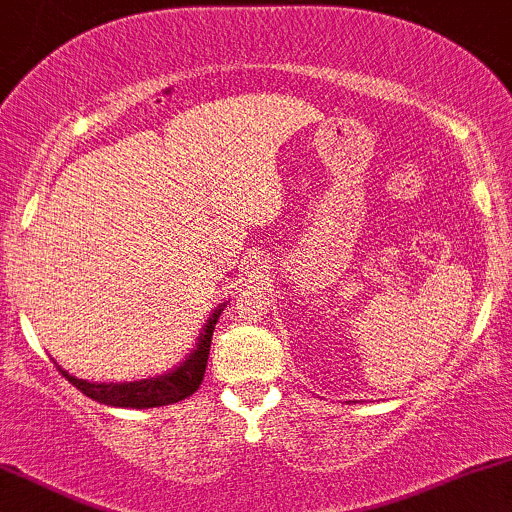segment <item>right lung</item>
Wrapping results in <instances>:
<instances>
[{"instance_id": "right-lung-1", "label": "right lung", "mask_w": 512, "mask_h": 512, "mask_svg": "<svg viewBox=\"0 0 512 512\" xmlns=\"http://www.w3.org/2000/svg\"><path fill=\"white\" fill-rule=\"evenodd\" d=\"M219 315L221 310H216V313L209 317L195 354L187 358L178 370H173V373L168 375H161V378L139 380V383L96 385V383H86V380H76L74 375L67 373V370H60V373L76 387V390H81L86 397L96 399V402L108 404V407L149 409V407H166V404H175L180 402V399L195 395L199 385H202L204 370H207L211 334H214Z\"/></svg>"}]
</instances>
